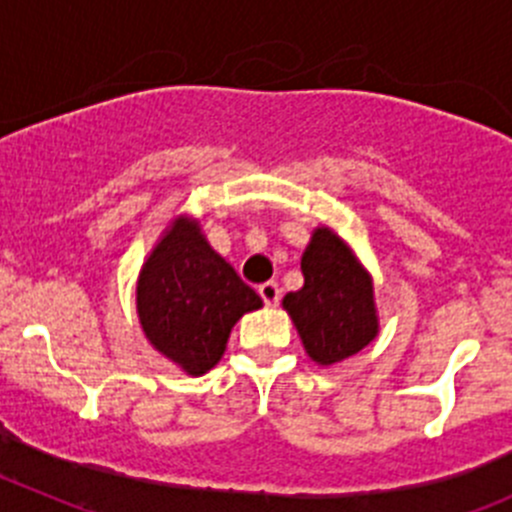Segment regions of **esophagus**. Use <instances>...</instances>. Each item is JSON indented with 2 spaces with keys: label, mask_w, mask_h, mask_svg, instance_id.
Masks as SVG:
<instances>
[{
  "label": "esophagus",
  "mask_w": 512,
  "mask_h": 512,
  "mask_svg": "<svg viewBox=\"0 0 512 512\" xmlns=\"http://www.w3.org/2000/svg\"><path fill=\"white\" fill-rule=\"evenodd\" d=\"M260 297L265 300L267 307H275L280 302V285L277 282H265V285H260Z\"/></svg>",
  "instance_id": "esophagus-1"
}]
</instances>
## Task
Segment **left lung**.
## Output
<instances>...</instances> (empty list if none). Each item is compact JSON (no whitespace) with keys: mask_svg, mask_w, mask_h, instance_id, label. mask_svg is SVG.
I'll list each match as a JSON object with an SVG mask.
<instances>
[{"mask_svg":"<svg viewBox=\"0 0 512 512\" xmlns=\"http://www.w3.org/2000/svg\"><path fill=\"white\" fill-rule=\"evenodd\" d=\"M305 285L282 297L312 362L330 367L365 350L380 332L372 275L330 227H315L302 252Z\"/></svg>","mask_w":512,"mask_h":512,"instance_id":"8db88e82","label":"left lung"}]
</instances>
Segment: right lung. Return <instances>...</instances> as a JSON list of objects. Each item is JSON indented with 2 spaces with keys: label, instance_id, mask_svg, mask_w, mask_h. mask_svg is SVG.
I'll use <instances>...</instances> for the list:
<instances>
[{
  "label": "right lung",
  "instance_id": "right-lung-1",
  "mask_svg": "<svg viewBox=\"0 0 512 512\" xmlns=\"http://www.w3.org/2000/svg\"><path fill=\"white\" fill-rule=\"evenodd\" d=\"M135 295L150 345L192 377L212 370L235 322L262 307L260 295L212 250L200 220L190 215H177L162 232L142 262Z\"/></svg>",
  "mask_w": 512,
  "mask_h": 512
}]
</instances>
